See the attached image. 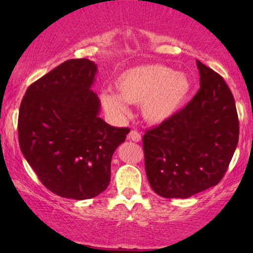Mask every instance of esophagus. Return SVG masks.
<instances>
[{
  "label": "esophagus",
  "mask_w": 253,
  "mask_h": 253,
  "mask_svg": "<svg viewBox=\"0 0 253 253\" xmlns=\"http://www.w3.org/2000/svg\"><path fill=\"white\" fill-rule=\"evenodd\" d=\"M128 139H129V140L138 143V141L141 140V135H140V133L138 132V130H135V129L134 130H130L129 134H128Z\"/></svg>",
  "instance_id": "1"
}]
</instances>
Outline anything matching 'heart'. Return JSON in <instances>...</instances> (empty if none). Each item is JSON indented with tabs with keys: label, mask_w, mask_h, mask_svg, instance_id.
Here are the masks:
<instances>
[{
	"label": "heart",
	"mask_w": 253,
	"mask_h": 253,
	"mask_svg": "<svg viewBox=\"0 0 253 253\" xmlns=\"http://www.w3.org/2000/svg\"><path fill=\"white\" fill-rule=\"evenodd\" d=\"M117 94L102 92L101 102L114 117L128 115L127 103H140L146 123H165L182 108L191 91L190 78L162 64H146L124 71L114 82Z\"/></svg>",
	"instance_id": "heart-1"
}]
</instances>
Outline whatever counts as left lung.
Listing matches in <instances>:
<instances>
[{"instance_id":"left-lung-1","label":"left lung","mask_w":253,"mask_h":253,"mask_svg":"<svg viewBox=\"0 0 253 253\" xmlns=\"http://www.w3.org/2000/svg\"><path fill=\"white\" fill-rule=\"evenodd\" d=\"M196 65L197 94L143 138L147 179L167 199H188L216 185L239 139L236 102L227 84L200 60Z\"/></svg>"}]
</instances>
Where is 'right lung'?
Segmentation results:
<instances>
[{
  "instance_id": "obj_1",
  "label": "right lung",
  "mask_w": 253,
  "mask_h": 253,
  "mask_svg": "<svg viewBox=\"0 0 253 253\" xmlns=\"http://www.w3.org/2000/svg\"><path fill=\"white\" fill-rule=\"evenodd\" d=\"M96 72L86 58L66 60L32 83L20 104L22 155L42 184L66 199H92L107 189L113 153L129 132L98 117Z\"/></svg>"
}]
</instances>
